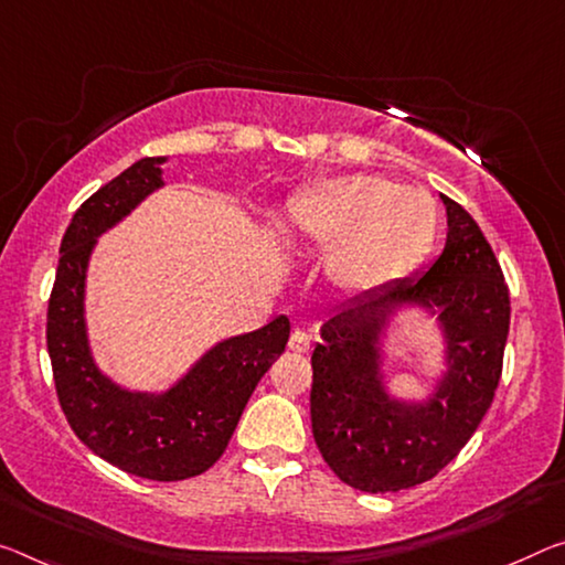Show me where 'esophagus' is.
<instances>
[{
    "instance_id": "esophagus-1",
    "label": "esophagus",
    "mask_w": 565,
    "mask_h": 565,
    "mask_svg": "<svg viewBox=\"0 0 565 565\" xmlns=\"http://www.w3.org/2000/svg\"><path fill=\"white\" fill-rule=\"evenodd\" d=\"M309 347H311V339H309L307 334H303V331H294L291 339H289V349H291V352L307 354Z\"/></svg>"
}]
</instances>
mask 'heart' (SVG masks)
<instances>
[{"label": "heart", "mask_w": 565, "mask_h": 565, "mask_svg": "<svg viewBox=\"0 0 565 565\" xmlns=\"http://www.w3.org/2000/svg\"><path fill=\"white\" fill-rule=\"evenodd\" d=\"M286 231L327 250L324 271L342 291L362 294L407 276L433 250L440 211L433 195L380 175H337L294 193Z\"/></svg>", "instance_id": "obj_1"}]
</instances>
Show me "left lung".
Segmentation results:
<instances>
[{
	"instance_id": "left-lung-1",
	"label": "left lung",
	"mask_w": 565,
	"mask_h": 565,
	"mask_svg": "<svg viewBox=\"0 0 565 565\" xmlns=\"http://www.w3.org/2000/svg\"><path fill=\"white\" fill-rule=\"evenodd\" d=\"M443 203L447 241L435 264L337 309L311 354V433L334 476L362 492H397L435 478L478 429L503 372V271L470 213L447 195ZM405 306L437 313L446 337V372L423 403L383 390L381 334Z\"/></svg>"
}]
</instances>
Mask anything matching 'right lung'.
Wrapping results in <instances>:
<instances>
[{
	"mask_svg": "<svg viewBox=\"0 0 565 565\" xmlns=\"http://www.w3.org/2000/svg\"><path fill=\"white\" fill-rule=\"evenodd\" d=\"M160 163L142 158L75 211L62 236L47 307V352L60 407L89 450L130 476L173 482L201 476L234 435L250 392L289 342L284 315L211 347L166 392H130L97 370L87 342L85 276L107 228L163 185Z\"/></svg>",
	"mask_w": 565,
	"mask_h": 565,
	"instance_id": "add662e5",
	"label": "right lung"
}]
</instances>
